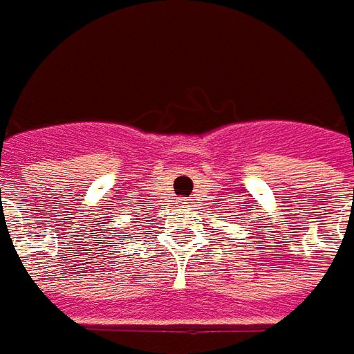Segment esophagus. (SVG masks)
I'll use <instances>...</instances> for the list:
<instances>
[{
    "label": "esophagus",
    "mask_w": 354,
    "mask_h": 354,
    "mask_svg": "<svg viewBox=\"0 0 354 354\" xmlns=\"http://www.w3.org/2000/svg\"><path fill=\"white\" fill-rule=\"evenodd\" d=\"M189 203H192V201L186 200V198H184V200H180V205H189Z\"/></svg>",
    "instance_id": "1"
}]
</instances>
